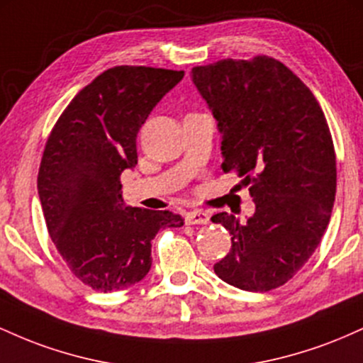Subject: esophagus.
I'll return each instance as SVG.
<instances>
[{"mask_svg":"<svg viewBox=\"0 0 363 363\" xmlns=\"http://www.w3.org/2000/svg\"><path fill=\"white\" fill-rule=\"evenodd\" d=\"M186 223L187 225H206L210 223V216L205 211L201 210H194V211H189V213L186 215Z\"/></svg>","mask_w":363,"mask_h":363,"instance_id":"1","label":"esophagus"}]
</instances>
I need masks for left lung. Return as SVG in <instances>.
<instances>
[{
    "label": "left lung",
    "mask_w": 363,
    "mask_h": 363,
    "mask_svg": "<svg viewBox=\"0 0 363 363\" xmlns=\"http://www.w3.org/2000/svg\"><path fill=\"white\" fill-rule=\"evenodd\" d=\"M191 78L222 135L223 172L235 170L256 205L245 223L211 216L232 235L215 273L240 290L278 289L309 261L331 218L336 155L324 112L269 56L196 66Z\"/></svg>",
    "instance_id": "left-lung-1"
}]
</instances>
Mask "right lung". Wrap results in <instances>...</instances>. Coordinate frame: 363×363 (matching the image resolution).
I'll use <instances>...</instances> for the list:
<instances>
[{"label":"right lung","mask_w":363,"mask_h":363,"mask_svg":"<svg viewBox=\"0 0 363 363\" xmlns=\"http://www.w3.org/2000/svg\"><path fill=\"white\" fill-rule=\"evenodd\" d=\"M184 72L114 66L74 95L54 124L37 189L57 252L78 280L124 290L152 268L160 228L182 227L172 211L124 206L121 174L138 164L136 136Z\"/></svg>","instance_id":"add662e5"}]
</instances>
